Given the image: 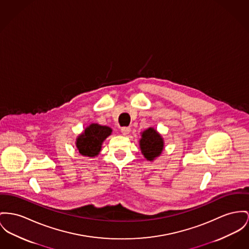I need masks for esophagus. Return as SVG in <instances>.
I'll use <instances>...</instances> for the list:
<instances>
[{"instance_id":"obj_1","label":"esophagus","mask_w":249,"mask_h":249,"mask_svg":"<svg viewBox=\"0 0 249 249\" xmlns=\"http://www.w3.org/2000/svg\"><path fill=\"white\" fill-rule=\"evenodd\" d=\"M121 131L124 135H128L131 131V128L129 126H124V127L121 128Z\"/></svg>"}]
</instances>
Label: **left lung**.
<instances>
[{
	"label": "left lung",
	"instance_id": "8db88e82",
	"mask_svg": "<svg viewBox=\"0 0 249 249\" xmlns=\"http://www.w3.org/2000/svg\"><path fill=\"white\" fill-rule=\"evenodd\" d=\"M163 146L164 142L162 137L153 127H149L142 133L140 148L147 160L153 161L156 158L160 156Z\"/></svg>",
	"mask_w": 249,
	"mask_h": 249
}]
</instances>
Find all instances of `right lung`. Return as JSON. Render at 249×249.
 Returning a JSON list of instances; mask_svg holds the SVG:
<instances>
[{"mask_svg": "<svg viewBox=\"0 0 249 249\" xmlns=\"http://www.w3.org/2000/svg\"><path fill=\"white\" fill-rule=\"evenodd\" d=\"M111 132L112 129L107 125L91 124L77 137L75 142L76 147L82 156L89 158L96 157L101 151L103 142Z\"/></svg>", "mask_w": 249, "mask_h": 249, "instance_id": "add662e5", "label": "right lung"}]
</instances>
